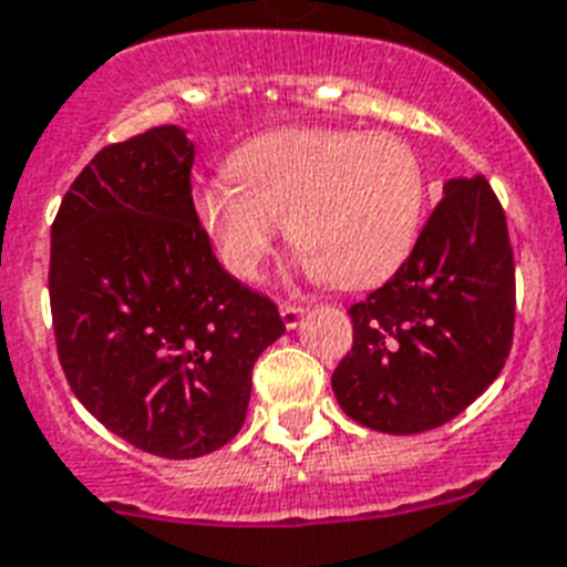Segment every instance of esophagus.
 <instances>
[{
    "label": "esophagus",
    "instance_id": "1",
    "mask_svg": "<svg viewBox=\"0 0 567 567\" xmlns=\"http://www.w3.org/2000/svg\"><path fill=\"white\" fill-rule=\"evenodd\" d=\"M279 315H282V323L288 326V329H297L299 317H302V306H297V302H282V306H279Z\"/></svg>",
    "mask_w": 567,
    "mask_h": 567
}]
</instances>
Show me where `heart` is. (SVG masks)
Returning <instances> with one entry per match:
<instances>
[{
	"instance_id": "b5f03b06",
	"label": "heart",
	"mask_w": 567,
	"mask_h": 567,
	"mask_svg": "<svg viewBox=\"0 0 567 567\" xmlns=\"http://www.w3.org/2000/svg\"><path fill=\"white\" fill-rule=\"evenodd\" d=\"M229 177L192 192L229 274L252 279L285 233L308 274L370 288L402 268L427 212V168L393 133L285 127L244 142Z\"/></svg>"
}]
</instances>
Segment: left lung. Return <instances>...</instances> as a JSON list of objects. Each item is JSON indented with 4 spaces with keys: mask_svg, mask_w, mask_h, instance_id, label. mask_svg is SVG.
I'll return each instance as SVG.
<instances>
[{
    "mask_svg": "<svg viewBox=\"0 0 567 567\" xmlns=\"http://www.w3.org/2000/svg\"><path fill=\"white\" fill-rule=\"evenodd\" d=\"M349 317L352 352L331 390L372 431L445 425L498 379L513 349L515 261L486 177L445 183L411 256Z\"/></svg>",
    "mask_w": 567,
    "mask_h": 567,
    "instance_id": "obj_1",
    "label": "left lung"
}]
</instances>
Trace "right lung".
Masks as SVG:
<instances>
[{
    "instance_id": "add662e5",
    "label": "right lung",
    "mask_w": 567,
    "mask_h": 567,
    "mask_svg": "<svg viewBox=\"0 0 567 567\" xmlns=\"http://www.w3.org/2000/svg\"><path fill=\"white\" fill-rule=\"evenodd\" d=\"M195 145L163 124L101 148L60 200L49 299L78 402L124 443L204 457L241 431L276 302L220 268L192 209Z\"/></svg>"
}]
</instances>
